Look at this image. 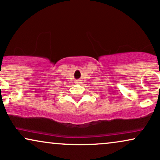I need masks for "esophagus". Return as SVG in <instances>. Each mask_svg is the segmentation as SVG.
Listing matches in <instances>:
<instances>
[{
    "mask_svg": "<svg viewBox=\"0 0 160 160\" xmlns=\"http://www.w3.org/2000/svg\"><path fill=\"white\" fill-rule=\"evenodd\" d=\"M76 84H80L81 83V81L80 80H78V81H76Z\"/></svg>",
    "mask_w": 160,
    "mask_h": 160,
    "instance_id": "1",
    "label": "esophagus"
}]
</instances>
